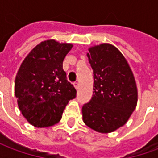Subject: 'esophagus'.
Listing matches in <instances>:
<instances>
[{
	"instance_id": "esophagus-1",
	"label": "esophagus",
	"mask_w": 158,
	"mask_h": 158,
	"mask_svg": "<svg viewBox=\"0 0 158 158\" xmlns=\"http://www.w3.org/2000/svg\"><path fill=\"white\" fill-rule=\"evenodd\" d=\"M73 86H74V88H75L76 89H79V83H73Z\"/></svg>"
}]
</instances>
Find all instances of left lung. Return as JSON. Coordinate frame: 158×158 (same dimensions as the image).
Instances as JSON below:
<instances>
[{
	"mask_svg": "<svg viewBox=\"0 0 158 158\" xmlns=\"http://www.w3.org/2000/svg\"><path fill=\"white\" fill-rule=\"evenodd\" d=\"M89 52L94 91L82 107L83 121L96 132H113L125 124L135 109V79L125 57L114 45L103 43Z\"/></svg>",
	"mask_w": 158,
	"mask_h": 158,
	"instance_id": "1",
	"label": "left lung"
}]
</instances>
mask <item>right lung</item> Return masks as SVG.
<instances>
[{"instance_id":"right-lung-1","label":"right lung","mask_w":158,"mask_h":158,"mask_svg":"<svg viewBox=\"0 0 158 158\" xmlns=\"http://www.w3.org/2000/svg\"><path fill=\"white\" fill-rule=\"evenodd\" d=\"M72 44L48 40L29 52L15 79V96L23 116L32 125L44 128L62 118L76 89L68 81L62 62Z\"/></svg>"}]
</instances>
